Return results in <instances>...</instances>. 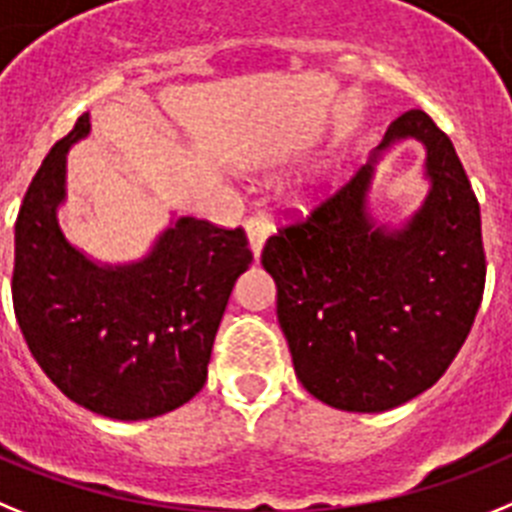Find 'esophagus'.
<instances>
[{"label": "esophagus", "mask_w": 512, "mask_h": 512, "mask_svg": "<svg viewBox=\"0 0 512 512\" xmlns=\"http://www.w3.org/2000/svg\"><path fill=\"white\" fill-rule=\"evenodd\" d=\"M244 231H247V239H250V247L255 252V257H260L262 247H265V239L270 234V221L265 213H255L250 219L244 221Z\"/></svg>", "instance_id": "esophagus-1"}]
</instances>
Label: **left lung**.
<instances>
[{
    "mask_svg": "<svg viewBox=\"0 0 512 512\" xmlns=\"http://www.w3.org/2000/svg\"><path fill=\"white\" fill-rule=\"evenodd\" d=\"M426 149V201L402 227L370 211L375 164L399 140ZM278 322L296 376L319 402L384 412L441 379L469 335L484 293L477 195L451 139L422 110L391 123L368 164L265 242Z\"/></svg>",
    "mask_w": 512,
    "mask_h": 512,
    "instance_id": "left-lung-1",
    "label": "left lung"
}]
</instances>
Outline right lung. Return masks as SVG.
<instances>
[{
    "instance_id": "add662e5",
    "label": "right lung",
    "mask_w": 512,
    "mask_h": 512,
    "mask_svg": "<svg viewBox=\"0 0 512 512\" xmlns=\"http://www.w3.org/2000/svg\"><path fill=\"white\" fill-rule=\"evenodd\" d=\"M90 113L53 144L15 224L12 304L22 337L71 402L110 420L172 412L206 384L231 288L250 268L242 229L180 216L141 260L110 265L66 239V154Z\"/></svg>"
}]
</instances>
